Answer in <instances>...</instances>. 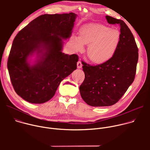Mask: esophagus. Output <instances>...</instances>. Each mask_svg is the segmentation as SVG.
Returning <instances> with one entry per match:
<instances>
[{"label":"esophagus","mask_w":150,"mask_h":150,"mask_svg":"<svg viewBox=\"0 0 150 150\" xmlns=\"http://www.w3.org/2000/svg\"><path fill=\"white\" fill-rule=\"evenodd\" d=\"M82 62H81V60H79V61L78 62V63H77V68H78V69H80V68H82Z\"/></svg>","instance_id":"obj_1"}]
</instances>
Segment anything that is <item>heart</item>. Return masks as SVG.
<instances>
[{"instance_id":"1","label":"heart","mask_w":150,"mask_h":150,"mask_svg":"<svg viewBox=\"0 0 150 150\" xmlns=\"http://www.w3.org/2000/svg\"><path fill=\"white\" fill-rule=\"evenodd\" d=\"M120 33L116 29L91 23L79 30V36L73 35L71 41L74 49L82 51L84 45H88L87 56L93 62L101 64L110 60L116 52L120 42Z\"/></svg>"}]
</instances>
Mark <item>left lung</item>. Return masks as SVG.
I'll return each mask as SVG.
<instances>
[{"label": "left lung", "instance_id": "left-lung-1", "mask_svg": "<svg viewBox=\"0 0 150 150\" xmlns=\"http://www.w3.org/2000/svg\"><path fill=\"white\" fill-rule=\"evenodd\" d=\"M110 24H118L120 42L115 55L96 66L82 62L85 79L79 87L82 98L93 107L110 106L124 95L135 79L138 49L132 33L122 20L105 16Z\"/></svg>", "mask_w": 150, "mask_h": 150}]
</instances>
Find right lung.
<instances>
[{
  "instance_id": "obj_1",
  "label": "right lung",
  "mask_w": 150,
  "mask_h": 150,
  "mask_svg": "<svg viewBox=\"0 0 150 150\" xmlns=\"http://www.w3.org/2000/svg\"><path fill=\"white\" fill-rule=\"evenodd\" d=\"M77 15L45 14L36 18L15 37L8 69L16 94L25 101L41 104L50 100L61 81L76 69L78 56L62 53ZM36 54V60L29 59Z\"/></svg>"
}]
</instances>
